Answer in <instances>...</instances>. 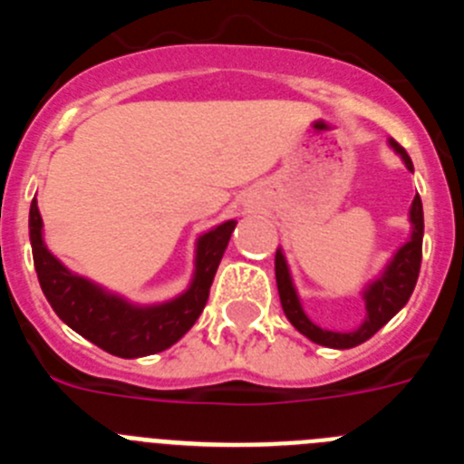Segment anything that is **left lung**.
Wrapping results in <instances>:
<instances>
[{
	"mask_svg": "<svg viewBox=\"0 0 464 464\" xmlns=\"http://www.w3.org/2000/svg\"><path fill=\"white\" fill-rule=\"evenodd\" d=\"M391 149L395 150L401 158V162L407 165L409 171H413V162L407 155V150L401 149L400 143L391 139ZM409 220H411V237L404 246L397 248L395 256L391 262L385 265L383 272L367 283V288L362 290L364 299V315L362 325L358 330L351 332H334V330H323L315 325L309 315L302 309L299 295L295 290L293 276H290L288 262L285 256L278 248L276 260H274V269H276V285H278V297H281L283 314L293 323L297 332H302L304 337H309L314 343H321L327 348H353L364 343L370 337H374L376 332L391 321L392 315L407 304L411 297L413 288H416L418 272H420V257H423V202L420 197H413L411 211H409Z\"/></svg>",
	"mask_w": 464,
	"mask_h": 464,
	"instance_id": "obj_1",
	"label": "left lung"
}]
</instances>
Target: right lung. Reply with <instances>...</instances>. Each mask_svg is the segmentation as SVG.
<instances>
[{
  "mask_svg": "<svg viewBox=\"0 0 464 464\" xmlns=\"http://www.w3.org/2000/svg\"><path fill=\"white\" fill-rule=\"evenodd\" d=\"M237 220L204 232L195 246V274L186 293L153 306H139L97 283L69 272L44 244V220L36 199L30 207L34 269L48 304L81 337L118 358H143L174 346L207 306L208 290Z\"/></svg>",
  "mask_w": 464,
  "mask_h": 464,
  "instance_id": "1",
  "label": "right lung"
}]
</instances>
